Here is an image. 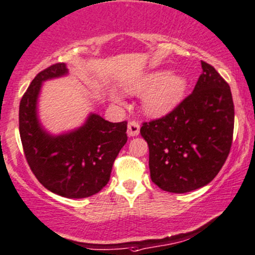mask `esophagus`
<instances>
[{"mask_svg": "<svg viewBox=\"0 0 255 255\" xmlns=\"http://www.w3.org/2000/svg\"><path fill=\"white\" fill-rule=\"evenodd\" d=\"M140 133V124L137 121H130L128 124V128H127V134L129 136H136Z\"/></svg>", "mask_w": 255, "mask_h": 255, "instance_id": "obj_1", "label": "esophagus"}]
</instances>
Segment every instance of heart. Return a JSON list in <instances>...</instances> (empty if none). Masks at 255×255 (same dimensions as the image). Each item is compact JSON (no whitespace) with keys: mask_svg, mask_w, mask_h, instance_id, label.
<instances>
[{"mask_svg":"<svg viewBox=\"0 0 255 255\" xmlns=\"http://www.w3.org/2000/svg\"><path fill=\"white\" fill-rule=\"evenodd\" d=\"M186 88L187 81L185 77L165 72H155L137 80L128 87V92L142 94L149 90L143 99V109L147 114L160 117L172 111L181 101ZM113 100L117 104L122 102L118 95H113Z\"/></svg>","mask_w":255,"mask_h":255,"instance_id":"1","label":"heart"}]
</instances>
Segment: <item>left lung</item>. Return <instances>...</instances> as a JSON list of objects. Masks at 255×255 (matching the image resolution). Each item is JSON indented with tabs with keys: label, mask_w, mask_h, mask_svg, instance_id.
Instances as JSON below:
<instances>
[{
	"label": "left lung",
	"mask_w": 255,
	"mask_h": 255,
	"mask_svg": "<svg viewBox=\"0 0 255 255\" xmlns=\"http://www.w3.org/2000/svg\"><path fill=\"white\" fill-rule=\"evenodd\" d=\"M192 94L165 117L143 122L151 181L169 193H187L213 180L226 162L234 129L231 88L211 64Z\"/></svg>",
	"instance_id": "8db88e82"
}]
</instances>
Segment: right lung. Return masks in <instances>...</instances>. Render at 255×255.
Segmentation results:
<instances>
[{
  "label": "right lung",
  "instance_id": "1",
  "mask_svg": "<svg viewBox=\"0 0 255 255\" xmlns=\"http://www.w3.org/2000/svg\"><path fill=\"white\" fill-rule=\"evenodd\" d=\"M67 73L66 64L55 63L35 76L21 99L18 125L24 156L41 185L64 198L81 199L108 183L113 163L127 142V121L113 124L90 114L79 129L59 136L48 134L36 114L41 85Z\"/></svg>",
  "mask_w": 255,
  "mask_h": 255
}]
</instances>
